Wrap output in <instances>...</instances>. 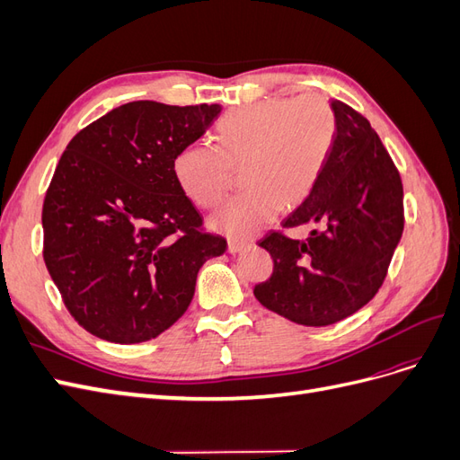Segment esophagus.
<instances>
[{"label":"esophagus","mask_w":460,"mask_h":460,"mask_svg":"<svg viewBox=\"0 0 460 460\" xmlns=\"http://www.w3.org/2000/svg\"><path fill=\"white\" fill-rule=\"evenodd\" d=\"M252 242H228V253L235 255V253H242L245 249L252 247Z\"/></svg>","instance_id":"obj_1"}]
</instances>
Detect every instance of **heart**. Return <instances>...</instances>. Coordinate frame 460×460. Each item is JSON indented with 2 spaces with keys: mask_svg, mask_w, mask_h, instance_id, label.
<instances>
[{
  "mask_svg": "<svg viewBox=\"0 0 460 460\" xmlns=\"http://www.w3.org/2000/svg\"><path fill=\"white\" fill-rule=\"evenodd\" d=\"M336 137V113L320 95L264 100L230 111L217 124V142L178 151L172 171L184 196L213 208L242 169V196L211 217V226L234 240H247L284 208L309 198Z\"/></svg>",
  "mask_w": 460,
  "mask_h": 460,
  "instance_id": "obj_1",
  "label": "heart"
}]
</instances>
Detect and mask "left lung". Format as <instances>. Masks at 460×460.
<instances>
[{
  "label": "left lung",
  "mask_w": 460,
  "mask_h": 460,
  "mask_svg": "<svg viewBox=\"0 0 460 460\" xmlns=\"http://www.w3.org/2000/svg\"><path fill=\"white\" fill-rule=\"evenodd\" d=\"M336 137L313 191L282 225H318L305 242L270 232L259 242L274 261L253 294L262 307L303 326L351 316L378 294L401 240L402 184L370 122L332 100Z\"/></svg>",
  "instance_id": "8db88e82"
}]
</instances>
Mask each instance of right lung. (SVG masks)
Masks as SVG:
<instances>
[{
  "instance_id": "add662e5",
  "label": "right lung",
  "mask_w": 460,
  "mask_h": 460,
  "mask_svg": "<svg viewBox=\"0 0 460 460\" xmlns=\"http://www.w3.org/2000/svg\"><path fill=\"white\" fill-rule=\"evenodd\" d=\"M220 109L132 102L68 142L41 208L44 261L65 307L93 336L157 338L190 307L203 262L226 252L172 171Z\"/></svg>"
}]
</instances>
